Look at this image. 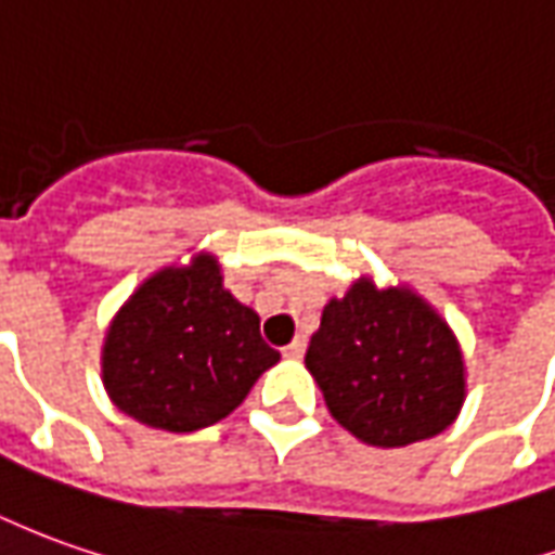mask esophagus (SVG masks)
Listing matches in <instances>:
<instances>
[{
	"label": "esophagus",
	"mask_w": 555,
	"mask_h": 555,
	"mask_svg": "<svg viewBox=\"0 0 555 555\" xmlns=\"http://www.w3.org/2000/svg\"><path fill=\"white\" fill-rule=\"evenodd\" d=\"M304 352H307V337H294V340L282 349V356L285 358H304Z\"/></svg>",
	"instance_id": "1"
}]
</instances>
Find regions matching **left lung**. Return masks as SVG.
Returning a JSON list of instances; mask_svg holds the SVG:
<instances>
[{
  "label": "left lung",
  "instance_id": "left-lung-1",
  "mask_svg": "<svg viewBox=\"0 0 555 555\" xmlns=\"http://www.w3.org/2000/svg\"><path fill=\"white\" fill-rule=\"evenodd\" d=\"M307 367L331 416L383 450L440 435L465 404V361L450 325L420 294L376 288L367 276L327 300Z\"/></svg>",
  "mask_w": 555,
  "mask_h": 555
}]
</instances>
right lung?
Here are the masks:
<instances>
[{"label":"right lung","instance_id":"1","mask_svg":"<svg viewBox=\"0 0 555 555\" xmlns=\"http://www.w3.org/2000/svg\"><path fill=\"white\" fill-rule=\"evenodd\" d=\"M276 361L258 312L199 251L188 267L157 270L118 309L105 331L103 386L120 413L184 435L230 416Z\"/></svg>","mask_w":555,"mask_h":555}]
</instances>
